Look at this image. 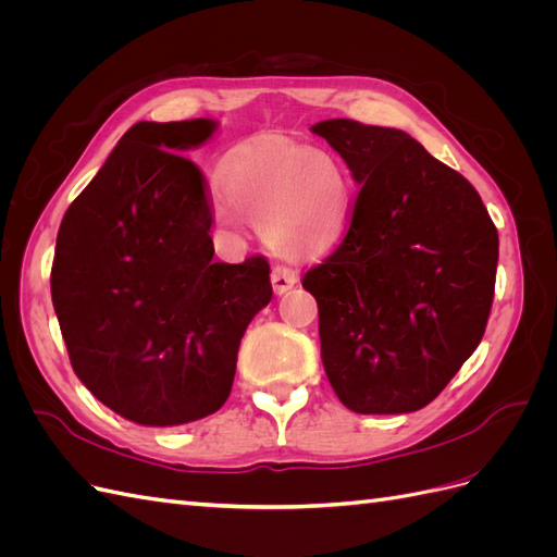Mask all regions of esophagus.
<instances>
[{
  "label": "esophagus",
  "mask_w": 557,
  "mask_h": 557,
  "mask_svg": "<svg viewBox=\"0 0 557 557\" xmlns=\"http://www.w3.org/2000/svg\"><path fill=\"white\" fill-rule=\"evenodd\" d=\"M295 283H297V272H295V269L285 267V264H276L272 269V285H274V293L276 295L288 293Z\"/></svg>",
  "instance_id": "obj_1"
}]
</instances>
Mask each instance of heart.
Listing matches in <instances>:
<instances>
[{
    "label": "heart",
    "mask_w": 557,
    "mask_h": 557,
    "mask_svg": "<svg viewBox=\"0 0 557 557\" xmlns=\"http://www.w3.org/2000/svg\"><path fill=\"white\" fill-rule=\"evenodd\" d=\"M225 190L218 201L221 223L239 227L246 218L285 256L330 248L352 207L346 166L325 150L288 141L239 148L227 162Z\"/></svg>",
    "instance_id": "1"
}]
</instances>
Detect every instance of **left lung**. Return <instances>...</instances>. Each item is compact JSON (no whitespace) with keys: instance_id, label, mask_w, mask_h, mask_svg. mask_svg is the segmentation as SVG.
Returning a JSON list of instances; mask_svg holds the SVG:
<instances>
[{"instance_id":"left-lung-1","label":"left lung","mask_w":557,"mask_h":557,"mask_svg":"<svg viewBox=\"0 0 557 557\" xmlns=\"http://www.w3.org/2000/svg\"><path fill=\"white\" fill-rule=\"evenodd\" d=\"M360 185L344 242L301 278L320 356L344 407H428L476 350L491 315L497 227L462 174L395 127H311Z\"/></svg>"}]
</instances>
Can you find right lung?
Here are the masks:
<instances>
[{"label": "right lung", "mask_w": 557, "mask_h": 557, "mask_svg": "<svg viewBox=\"0 0 557 557\" xmlns=\"http://www.w3.org/2000/svg\"><path fill=\"white\" fill-rule=\"evenodd\" d=\"M215 127L209 117L132 125L58 232L50 295L74 372L139 425L221 409L242 336L272 299L262 256L213 260L207 178L181 153Z\"/></svg>", "instance_id": "right-lung-1"}]
</instances>
